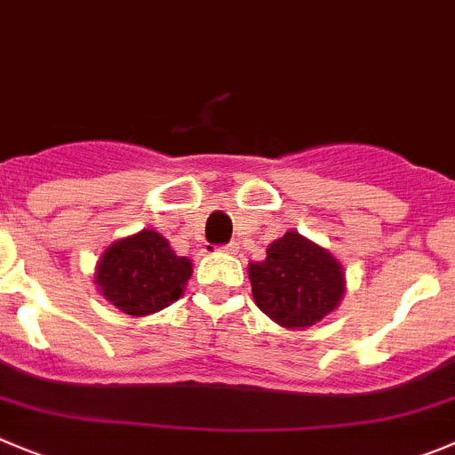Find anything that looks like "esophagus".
<instances>
[{"label":"esophagus","mask_w":455,"mask_h":455,"mask_svg":"<svg viewBox=\"0 0 455 455\" xmlns=\"http://www.w3.org/2000/svg\"><path fill=\"white\" fill-rule=\"evenodd\" d=\"M237 249H240L237 247V242H228V244H224L222 247V251L224 253H237Z\"/></svg>","instance_id":"1"}]
</instances>
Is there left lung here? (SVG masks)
Listing matches in <instances>:
<instances>
[{
    "instance_id": "8db88e82",
    "label": "left lung",
    "mask_w": 455,
    "mask_h": 455,
    "mask_svg": "<svg viewBox=\"0 0 455 455\" xmlns=\"http://www.w3.org/2000/svg\"><path fill=\"white\" fill-rule=\"evenodd\" d=\"M253 300L280 328L305 330L341 305L346 271L341 262L299 231L267 247V258L249 262Z\"/></svg>"
}]
</instances>
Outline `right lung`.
I'll return each mask as SVG.
<instances>
[{"instance_id": "add662e5", "label": "right lung", "mask_w": 455, "mask_h": 455, "mask_svg": "<svg viewBox=\"0 0 455 455\" xmlns=\"http://www.w3.org/2000/svg\"><path fill=\"white\" fill-rule=\"evenodd\" d=\"M190 275L193 260L177 256L155 228H143L105 249L93 283L114 307L141 318L181 299Z\"/></svg>"}]
</instances>
